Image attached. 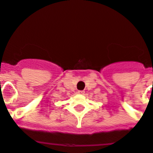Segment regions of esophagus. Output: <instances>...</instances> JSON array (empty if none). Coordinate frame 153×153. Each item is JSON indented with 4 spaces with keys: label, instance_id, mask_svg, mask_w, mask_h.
I'll return each mask as SVG.
<instances>
[{
    "label": "esophagus",
    "instance_id": "1",
    "mask_svg": "<svg viewBox=\"0 0 153 153\" xmlns=\"http://www.w3.org/2000/svg\"><path fill=\"white\" fill-rule=\"evenodd\" d=\"M85 92L83 91V90H79V91H77V94H84Z\"/></svg>",
    "mask_w": 153,
    "mask_h": 153
}]
</instances>
